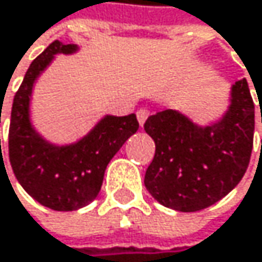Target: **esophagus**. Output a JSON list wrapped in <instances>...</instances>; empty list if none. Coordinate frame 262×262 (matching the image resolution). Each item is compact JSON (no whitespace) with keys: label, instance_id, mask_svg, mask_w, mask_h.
Segmentation results:
<instances>
[{"label":"esophagus","instance_id":"34e87169","mask_svg":"<svg viewBox=\"0 0 262 262\" xmlns=\"http://www.w3.org/2000/svg\"><path fill=\"white\" fill-rule=\"evenodd\" d=\"M137 118H138L140 125L143 127V125H144V122H146V119L149 118V110H147V108H140V110L137 112Z\"/></svg>","mask_w":262,"mask_h":262}]
</instances>
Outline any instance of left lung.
I'll return each instance as SVG.
<instances>
[{
	"mask_svg": "<svg viewBox=\"0 0 262 262\" xmlns=\"http://www.w3.org/2000/svg\"><path fill=\"white\" fill-rule=\"evenodd\" d=\"M144 130L155 141L144 177L149 193L178 212L203 210L232 192L247 170L255 130L249 84H232L227 110L207 125L167 108L149 116Z\"/></svg>",
	"mask_w": 262,
	"mask_h": 262,
	"instance_id": "8db88e82",
	"label": "left lung"
}]
</instances>
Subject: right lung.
Wrapping results in <instances>:
<instances>
[{
	"label": "right lung",
	"mask_w": 262,
	"mask_h": 262,
	"mask_svg": "<svg viewBox=\"0 0 262 262\" xmlns=\"http://www.w3.org/2000/svg\"><path fill=\"white\" fill-rule=\"evenodd\" d=\"M78 50L76 44L56 39L33 59L13 98L9 128V158L18 183L35 201L58 212L78 210L98 196L107 164L140 127L135 113L105 115L70 144L50 143L35 128L30 102L36 79L55 55Z\"/></svg>",
	"instance_id": "1"
}]
</instances>
